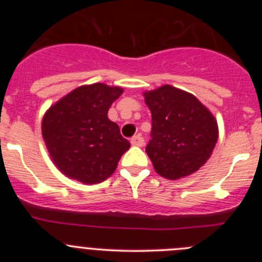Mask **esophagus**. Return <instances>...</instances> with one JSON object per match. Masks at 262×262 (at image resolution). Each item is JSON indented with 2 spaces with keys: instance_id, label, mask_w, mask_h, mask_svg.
Segmentation results:
<instances>
[{
  "instance_id": "esophagus-1",
  "label": "esophagus",
  "mask_w": 262,
  "mask_h": 262,
  "mask_svg": "<svg viewBox=\"0 0 262 262\" xmlns=\"http://www.w3.org/2000/svg\"><path fill=\"white\" fill-rule=\"evenodd\" d=\"M130 143L132 146L134 147H142L144 144V139L142 138L141 136H134L133 138L130 139Z\"/></svg>"
}]
</instances>
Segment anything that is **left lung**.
I'll use <instances>...</instances> for the list:
<instances>
[{
  "mask_svg": "<svg viewBox=\"0 0 262 262\" xmlns=\"http://www.w3.org/2000/svg\"><path fill=\"white\" fill-rule=\"evenodd\" d=\"M143 95L152 113L146 152L156 172L170 180L196 172L218 141L215 118L194 95L170 84Z\"/></svg>",
  "mask_w": 262,
  "mask_h": 262,
  "instance_id": "8db88e82",
  "label": "left lung"
}]
</instances>
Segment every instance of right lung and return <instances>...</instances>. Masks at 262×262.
<instances>
[{
	"mask_svg": "<svg viewBox=\"0 0 262 262\" xmlns=\"http://www.w3.org/2000/svg\"><path fill=\"white\" fill-rule=\"evenodd\" d=\"M123 94L118 86H80L47 110L41 133L58 170L82 184H99L114 173L130 143L107 118L113 102Z\"/></svg>",
	"mask_w": 262,
	"mask_h": 262,
	"instance_id": "add662e5",
	"label": "right lung"
}]
</instances>
